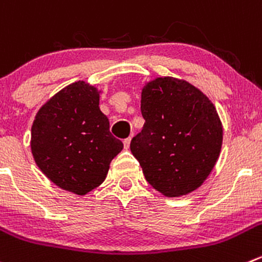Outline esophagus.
Masks as SVG:
<instances>
[{
  "mask_svg": "<svg viewBox=\"0 0 262 262\" xmlns=\"http://www.w3.org/2000/svg\"><path fill=\"white\" fill-rule=\"evenodd\" d=\"M130 141H132L130 137H129V138H126V139H124V147H125V149H128L129 146H130Z\"/></svg>",
  "mask_w": 262,
  "mask_h": 262,
  "instance_id": "34e87169",
  "label": "esophagus"
}]
</instances>
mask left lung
<instances>
[{
  "label": "left lung",
  "mask_w": 262,
  "mask_h": 262,
  "mask_svg": "<svg viewBox=\"0 0 262 262\" xmlns=\"http://www.w3.org/2000/svg\"><path fill=\"white\" fill-rule=\"evenodd\" d=\"M141 111L146 123L130 151L147 182L167 197L197 189L214 169L223 143L211 101L185 80L156 78L142 90Z\"/></svg>",
  "instance_id": "1"
}]
</instances>
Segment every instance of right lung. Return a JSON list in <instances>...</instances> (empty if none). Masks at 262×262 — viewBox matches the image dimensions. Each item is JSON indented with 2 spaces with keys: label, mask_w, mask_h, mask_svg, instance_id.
<instances>
[{
  "label": "right lung",
  "mask_w": 262,
  "mask_h": 262,
  "mask_svg": "<svg viewBox=\"0 0 262 262\" xmlns=\"http://www.w3.org/2000/svg\"><path fill=\"white\" fill-rule=\"evenodd\" d=\"M98 105L97 88L79 80L51 97L32 125L35 164L57 187L79 195L105 180L124 147L110 133V121Z\"/></svg>",
  "instance_id": "1"
}]
</instances>
